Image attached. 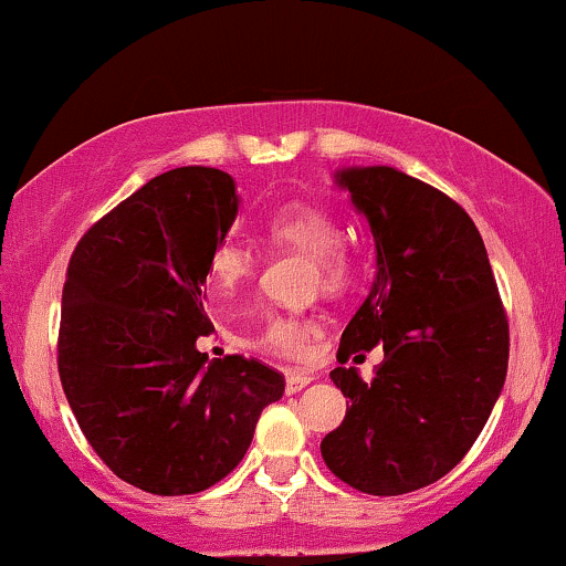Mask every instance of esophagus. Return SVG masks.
<instances>
[{
  "instance_id": "1",
  "label": "esophagus",
  "mask_w": 566,
  "mask_h": 566,
  "mask_svg": "<svg viewBox=\"0 0 566 566\" xmlns=\"http://www.w3.org/2000/svg\"><path fill=\"white\" fill-rule=\"evenodd\" d=\"M311 380H314V378H311V375L292 373V375H287V382H284V391H287V394H297V391H303V388L308 386Z\"/></svg>"
}]
</instances>
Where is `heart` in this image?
Wrapping results in <instances>:
<instances>
[{
  "mask_svg": "<svg viewBox=\"0 0 566 566\" xmlns=\"http://www.w3.org/2000/svg\"><path fill=\"white\" fill-rule=\"evenodd\" d=\"M269 237L287 250L303 252L311 258L314 276L324 290H343L350 279V258L343 247V226L333 212L316 205L282 207L269 220ZM255 261L237 242H223L212 252L210 284L218 295H233L252 276ZM319 324L308 316L271 314L255 337V348L279 359L305 361L314 354V340Z\"/></svg>",
  "mask_w": 566,
  "mask_h": 566,
  "instance_id": "obj_1",
  "label": "heart"
}]
</instances>
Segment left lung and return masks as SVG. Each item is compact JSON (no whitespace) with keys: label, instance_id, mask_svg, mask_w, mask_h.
I'll return each mask as SVG.
<instances>
[{"label":"left lung","instance_id":"1","mask_svg":"<svg viewBox=\"0 0 566 566\" xmlns=\"http://www.w3.org/2000/svg\"><path fill=\"white\" fill-rule=\"evenodd\" d=\"M335 184L367 218L378 263L337 359L382 343V361L369 382L354 367L329 373L350 407L322 458L354 490L405 495L439 482L482 433L509 369V319L458 201L394 167H348Z\"/></svg>","mask_w":566,"mask_h":566}]
</instances>
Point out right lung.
Listing matches in <instances>:
<instances>
[{
  "label": "right lung",
  "mask_w": 566,
  "mask_h": 566,
  "mask_svg": "<svg viewBox=\"0 0 566 566\" xmlns=\"http://www.w3.org/2000/svg\"><path fill=\"white\" fill-rule=\"evenodd\" d=\"M239 212L216 167L161 172L76 244L57 373L84 439L127 484L193 495L237 469L284 378L244 356L207 359L201 284Z\"/></svg>",
  "instance_id": "1"
}]
</instances>
